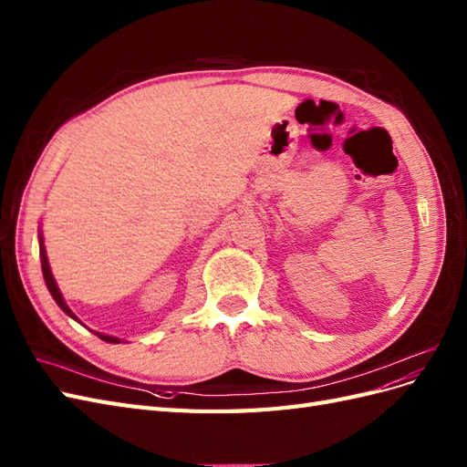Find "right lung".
<instances>
[{"mask_svg": "<svg viewBox=\"0 0 467 467\" xmlns=\"http://www.w3.org/2000/svg\"><path fill=\"white\" fill-rule=\"evenodd\" d=\"M38 247H40V266H42V276H45V282H47V288H48V292H50V296L54 298V302L58 304V307L62 309V312L66 314V316H69L72 319H76L78 323H81L79 321V317L72 312V309H69V306L66 304V300H64V296H62V292H60V288H58V285H56V280H54V276H52V271H50V263H48V257H47V247H45V237H42V232L38 230ZM83 325V323H81ZM99 338H103L105 343H120V338L119 337H112V335H105V333H97V331H93ZM124 343V341H122Z\"/></svg>", "mask_w": 467, "mask_h": 467, "instance_id": "obj_1", "label": "right lung"}]
</instances>
